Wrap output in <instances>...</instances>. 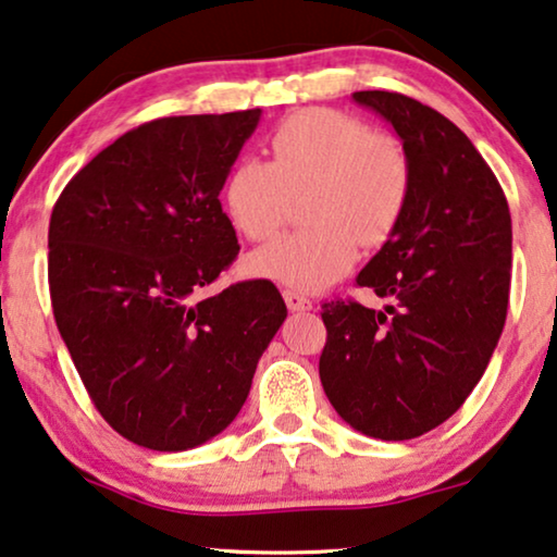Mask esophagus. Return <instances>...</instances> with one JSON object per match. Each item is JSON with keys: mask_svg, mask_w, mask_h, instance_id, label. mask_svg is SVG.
<instances>
[{"mask_svg": "<svg viewBox=\"0 0 557 557\" xmlns=\"http://www.w3.org/2000/svg\"><path fill=\"white\" fill-rule=\"evenodd\" d=\"M282 297H285L287 308L293 310V312H305V310H312V302L308 300V297L300 295V293H295V289H285V293H282Z\"/></svg>", "mask_w": 557, "mask_h": 557, "instance_id": "34e87169", "label": "esophagus"}]
</instances>
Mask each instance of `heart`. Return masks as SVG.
<instances>
[{
  "label": "heart",
  "mask_w": 557,
  "mask_h": 557,
  "mask_svg": "<svg viewBox=\"0 0 557 557\" xmlns=\"http://www.w3.org/2000/svg\"><path fill=\"white\" fill-rule=\"evenodd\" d=\"M272 163L242 159L224 182V207L247 239L270 237L293 197L305 199L310 226L280 234L247 257L260 280L315 293L354 268L358 245L379 247L401 222L411 194L404 144L354 115L305 108L272 133Z\"/></svg>",
  "instance_id": "heart-1"
}]
</instances>
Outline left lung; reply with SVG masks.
<instances>
[{"instance_id": "left-lung-1", "label": "left lung", "mask_w": 557, "mask_h": 557, "mask_svg": "<svg viewBox=\"0 0 557 557\" xmlns=\"http://www.w3.org/2000/svg\"><path fill=\"white\" fill-rule=\"evenodd\" d=\"M354 100L391 123L411 161V194L394 234L358 272L388 300L325 302L320 381L356 432L404 442L444 424L495 354L507 318L512 219L472 140L401 92Z\"/></svg>"}]
</instances>
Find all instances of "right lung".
<instances>
[{"label": "right lung", "mask_w": 557, "mask_h": 557, "mask_svg": "<svg viewBox=\"0 0 557 557\" xmlns=\"http://www.w3.org/2000/svg\"><path fill=\"white\" fill-rule=\"evenodd\" d=\"M260 115L138 125L52 209L54 323L100 417L146 449L186 451L222 434L287 318L268 280L191 300L239 252L219 191Z\"/></svg>", "instance_id": "obj_1"}]
</instances>
